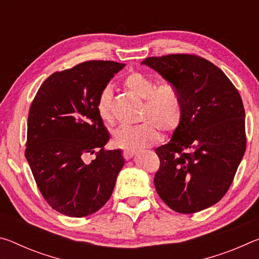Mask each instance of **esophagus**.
Listing matches in <instances>:
<instances>
[{
  "instance_id": "34e87169",
  "label": "esophagus",
  "mask_w": 259,
  "mask_h": 259,
  "mask_svg": "<svg viewBox=\"0 0 259 259\" xmlns=\"http://www.w3.org/2000/svg\"><path fill=\"white\" fill-rule=\"evenodd\" d=\"M136 154V151H124L123 152V157L125 160H129V159H131V157H133L134 155Z\"/></svg>"
}]
</instances>
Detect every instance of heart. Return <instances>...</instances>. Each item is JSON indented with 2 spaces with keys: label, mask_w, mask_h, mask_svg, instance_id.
I'll use <instances>...</instances> for the list:
<instances>
[{
  "label": "heart",
  "mask_w": 259,
  "mask_h": 259,
  "mask_svg": "<svg viewBox=\"0 0 259 259\" xmlns=\"http://www.w3.org/2000/svg\"><path fill=\"white\" fill-rule=\"evenodd\" d=\"M123 85L136 97L144 99L140 111V124L120 126L113 133L112 140L117 147L137 151L151 146L160 138V130L170 134L182 122L183 104L178 90L171 83L157 84L154 78L146 74L134 72L124 78ZM97 112L106 124L114 123L113 90L104 87L97 99Z\"/></svg>",
  "instance_id": "obj_1"
}]
</instances>
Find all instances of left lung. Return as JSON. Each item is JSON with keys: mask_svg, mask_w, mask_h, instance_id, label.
<instances>
[{"mask_svg": "<svg viewBox=\"0 0 259 259\" xmlns=\"http://www.w3.org/2000/svg\"><path fill=\"white\" fill-rule=\"evenodd\" d=\"M142 64L175 85L183 104L181 124L155 150L157 194L181 213L211 207L229 191L245 152L239 91L221 68L195 55L148 57Z\"/></svg>", "mask_w": 259, "mask_h": 259, "instance_id": "1", "label": "left lung"}]
</instances>
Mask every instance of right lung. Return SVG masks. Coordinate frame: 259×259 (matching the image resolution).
Wrapping results in <instances>:
<instances>
[{"label":"right lung","instance_id":"right-lung-1","mask_svg":"<svg viewBox=\"0 0 259 259\" xmlns=\"http://www.w3.org/2000/svg\"><path fill=\"white\" fill-rule=\"evenodd\" d=\"M124 66L90 60L56 72L30 105L25 156L43 198L66 216L102 208L124 165L121 150H104L109 134L97 112L99 93Z\"/></svg>","mask_w":259,"mask_h":259}]
</instances>
